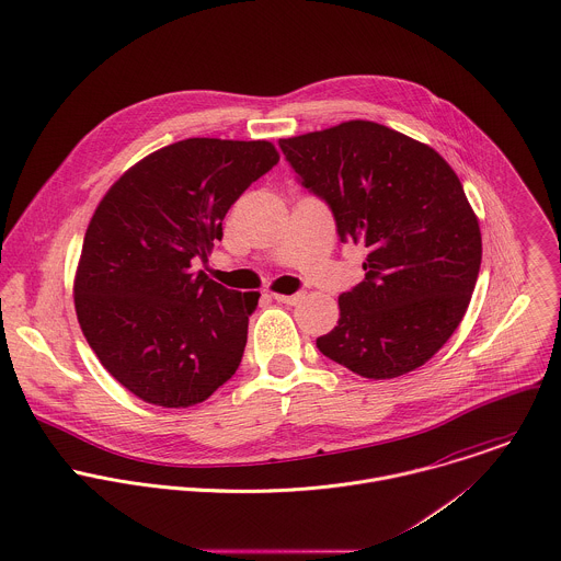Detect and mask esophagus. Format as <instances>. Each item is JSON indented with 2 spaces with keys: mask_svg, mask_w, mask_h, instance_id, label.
Returning a JSON list of instances; mask_svg holds the SVG:
<instances>
[{
  "mask_svg": "<svg viewBox=\"0 0 561 561\" xmlns=\"http://www.w3.org/2000/svg\"><path fill=\"white\" fill-rule=\"evenodd\" d=\"M273 299L275 301H279V304H286V306H297L301 299H304V295L299 293V295H273Z\"/></svg>",
  "mask_w": 561,
  "mask_h": 561,
  "instance_id": "1",
  "label": "esophagus"
}]
</instances>
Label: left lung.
Returning a JSON list of instances; mask_svg holds the SVG:
<instances>
[{
	"instance_id": "1",
	"label": "left lung",
	"mask_w": 561,
	"mask_h": 561,
	"mask_svg": "<svg viewBox=\"0 0 561 561\" xmlns=\"http://www.w3.org/2000/svg\"><path fill=\"white\" fill-rule=\"evenodd\" d=\"M301 184L325 199L342 242L366 247L364 282L337 297L323 355L366 379L432 359L461 323L481 266L479 221L447 160L373 121L282 138Z\"/></svg>"
}]
</instances>
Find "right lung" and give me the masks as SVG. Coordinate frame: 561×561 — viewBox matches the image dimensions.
I'll return each instance as SVG.
<instances>
[{
	"label": "right lung",
	"mask_w": 561,
	"mask_h": 561,
	"mask_svg": "<svg viewBox=\"0 0 561 561\" xmlns=\"http://www.w3.org/2000/svg\"><path fill=\"white\" fill-rule=\"evenodd\" d=\"M279 162L268 140L186 138L127 169L100 202L73 297L87 342L145 403L191 408L236 373L260 293L193 262L224 238L231 204Z\"/></svg>",
	"instance_id": "obj_1"
}]
</instances>
